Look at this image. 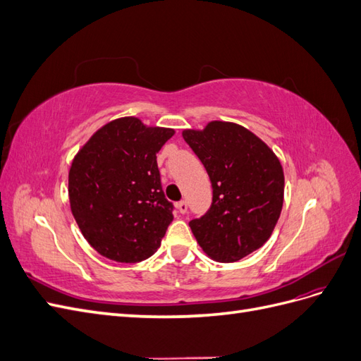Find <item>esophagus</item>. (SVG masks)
<instances>
[{
	"label": "esophagus",
	"mask_w": 361,
	"mask_h": 361,
	"mask_svg": "<svg viewBox=\"0 0 361 361\" xmlns=\"http://www.w3.org/2000/svg\"><path fill=\"white\" fill-rule=\"evenodd\" d=\"M176 207H178V211L180 212V214H185L188 211V203L185 202V200H182V202H179L178 204H176Z\"/></svg>",
	"instance_id": "obj_1"
}]
</instances>
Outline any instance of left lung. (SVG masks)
<instances>
[{
  "label": "left lung",
  "mask_w": 361,
  "mask_h": 361,
  "mask_svg": "<svg viewBox=\"0 0 361 361\" xmlns=\"http://www.w3.org/2000/svg\"><path fill=\"white\" fill-rule=\"evenodd\" d=\"M212 183V204L190 221L204 253L238 262L264 245L279 221L285 195L283 167L264 141L247 128L214 120L203 129H183Z\"/></svg>",
  "instance_id": "1"
}]
</instances>
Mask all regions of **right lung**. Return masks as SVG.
<instances>
[{
	"instance_id": "right-lung-1",
	"label": "right lung",
	"mask_w": 361,
	"mask_h": 361,
	"mask_svg": "<svg viewBox=\"0 0 361 361\" xmlns=\"http://www.w3.org/2000/svg\"><path fill=\"white\" fill-rule=\"evenodd\" d=\"M174 129L138 117L104 125L75 155L69 170L71 211L101 256L135 264L150 257L173 221L157 155Z\"/></svg>"
}]
</instances>
